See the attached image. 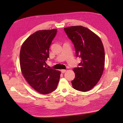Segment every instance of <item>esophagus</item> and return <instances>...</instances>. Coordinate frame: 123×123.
<instances>
[{"label": "esophagus", "mask_w": 123, "mask_h": 123, "mask_svg": "<svg viewBox=\"0 0 123 123\" xmlns=\"http://www.w3.org/2000/svg\"><path fill=\"white\" fill-rule=\"evenodd\" d=\"M61 72L62 73H64L66 72V70H65V69H62L61 70Z\"/></svg>", "instance_id": "1"}]
</instances>
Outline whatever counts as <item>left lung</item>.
Instances as JSON below:
<instances>
[{
    "instance_id": "obj_1",
    "label": "left lung",
    "mask_w": 123,
    "mask_h": 123,
    "mask_svg": "<svg viewBox=\"0 0 123 123\" xmlns=\"http://www.w3.org/2000/svg\"><path fill=\"white\" fill-rule=\"evenodd\" d=\"M74 45L76 57L81 58L79 67L74 68L75 78L72 81L73 87L81 92L93 88L103 75L105 66V51L98 36L82 26L64 28Z\"/></svg>"
}]
</instances>
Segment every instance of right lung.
<instances>
[{"label":"right lung","mask_w":123,"mask_h":123,"mask_svg":"<svg viewBox=\"0 0 123 123\" xmlns=\"http://www.w3.org/2000/svg\"><path fill=\"white\" fill-rule=\"evenodd\" d=\"M57 29L39 30L23 43L20 51V66L28 84L39 93L47 94L57 88L61 72L47 67L49 48Z\"/></svg>","instance_id":"add662e5"}]
</instances>
